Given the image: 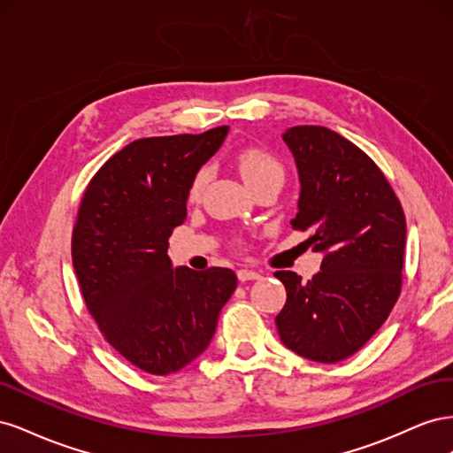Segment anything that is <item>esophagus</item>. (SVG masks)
<instances>
[{
    "label": "esophagus",
    "mask_w": 453,
    "mask_h": 453,
    "mask_svg": "<svg viewBox=\"0 0 453 453\" xmlns=\"http://www.w3.org/2000/svg\"><path fill=\"white\" fill-rule=\"evenodd\" d=\"M238 280L240 281H253V280H260V273L255 270H248V268H240L238 270Z\"/></svg>",
    "instance_id": "obj_1"
}]
</instances>
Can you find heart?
<instances>
[{"instance_id":"obj_1","label":"heart","mask_w":453,"mask_h":453,"mask_svg":"<svg viewBox=\"0 0 453 453\" xmlns=\"http://www.w3.org/2000/svg\"><path fill=\"white\" fill-rule=\"evenodd\" d=\"M236 166L240 175L243 177V181L248 183L253 190L260 187H276L280 188L285 180V166L283 162L270 153L265 147H257V145H248L242 147L236 157ZM208 181V168H202L195 173L193 181L188 185L187 196L190 202H195L200 198L203 185Z\"/></svg>"}]
</instances>
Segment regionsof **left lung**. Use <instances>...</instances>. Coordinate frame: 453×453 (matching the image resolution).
<instances>
[{
	"instance_id": "8db88e82",
	"label": "left lung",
	"mask_w": 453,
	"mask_h": 453,
	"mask_svg": "<svg viewBox=\"0 0 453 453\" xmlns=\"http://www.w3.org/2000/svg\"><path fill=\"white\" fill-rule=\"evenodd\" d=\"M283 142L300 177L291 225L308 232L323 263L308 283L273 273L287 291L278 333L300 357L338 363L376 334L401 295L406 219L374 160L340 134L293 127Z\"/></svg>"
}]
</instances>
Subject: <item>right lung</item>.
I'll list each match as a JSON object with an SVG mask.
<instances>
[{"mask_svg": "<svg viewBox=\"0 0 453 453\" xmlns=\"http://www.w3.org/2000/svg\"><path fill=\"white\" fill-rule=\"evenodd\" d=\"M228 127L128 143L90 180L79 205L72 258L104 338L143 372H177L205 351L236 289L230 268H173L168 238L187 219L195 173Z\"/></svg>", "mask_w": 453, "mask_h": 453, "instance_id": "1", "label": "right lung"}]
</instances>
